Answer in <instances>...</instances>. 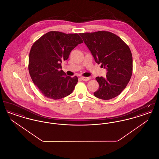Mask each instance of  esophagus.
Wrapping results in <instances>:
<instances>
[{
    "mask_svg": "<svg viewBox=\"0 0 159 159\" xmlns=\"http://www.w3.org/2000/svg\"><path fill=\"white\" fill-rule=\"evenodd\" d=\"M81 79H82V80L83 81L87 82V81H88V80H89L91 79V77H82Z\"/></svg>",
    "mask_w": 159,
    "mask_h": 159,
    "instance_id": "34e87169",
    "label": "esophagus"
}]
</instances>
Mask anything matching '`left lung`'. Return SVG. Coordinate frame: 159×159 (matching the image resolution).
<instances>
[{
  "mask_svg": "<svg viewBox=\"0 0 159 159\" xmlns=\"http://www.w3.org/2000/svg\"><path fill=\"white\" fill-rule=\"evenodd\" d=\"M79 34L95 62L101 64L107 71L106 77L95 78L99 88L93 95L104 100L116 97L125 89L132 74V55L128 46L109 31Z\"/></svg>",
  "mask_w": 159,
  "mask_h": 159,
  "instance_id": "8db88e82",
  "label": "left lung"
}]
</instances>
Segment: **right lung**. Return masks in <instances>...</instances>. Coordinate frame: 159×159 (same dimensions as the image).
<instances>
[{"instance_id":"1","label":"right lung","mask_w":159,"mask_h":159,"mask_svg":"<svg viewBox=\"0 0 159 159\" xmlns=\"http://www.w3.org/2000/svg\"><path fill=\"white\" fill-rule=\"evenodd\" d=\"M83 43L77 33L66 34L51 31L33 45L29 60V71L34 84L48 98H64L72 93L77 77L67 76L62 70V61L68 58L71 51Z\"/></svg>"}]
</instances>
